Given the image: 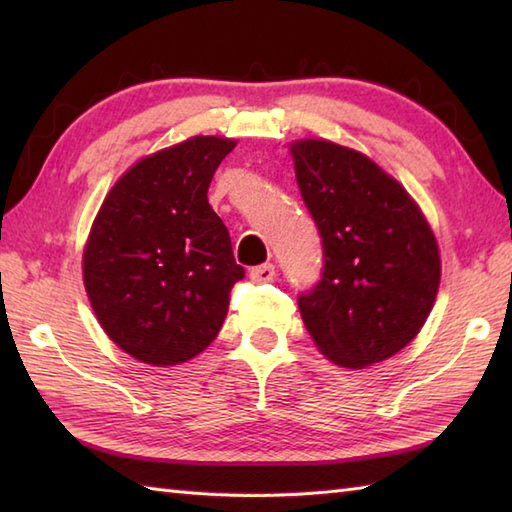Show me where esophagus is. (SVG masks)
<instances>
[{"mask_svg":"<svg viewBox=\"0 0 512 512\" xmlns=\"http://www.w3.org/2000/svg\"><path fill=\"white\" fill-rule=\"evenodd\" d=\"M250 279H253L255 284H266V281H273L275 279V266L273 264H262V266L250 268Z\"/></svg>","mask_w":512,"mask_h":512,"instance_id":"34e87169","label":"esophagus"}]
</instances>
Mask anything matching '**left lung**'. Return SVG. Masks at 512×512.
I'll return each instance as SVG.
<instances>
[{
    "label": "left lung",
    "instance_id": "obj_1",
    "mask_svg": "<svg viewBox=\"0 0 512 512\" xmlns=\"http://www.w3.org/2000/svg\"><path fill=\"white\" fill-rule=\"evenodd\" d=\"M290 151L323 246L319 284L299 295L301 319L336 365L385 361L420 332L436 301V237L374 160L330 140H297Z\"/></svg>",
    "mask_w": 512,
    "mask_h": 512
}]
</instances>
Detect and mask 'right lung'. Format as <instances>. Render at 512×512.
Segmentation results:
<instances>
[{
    "label": "right lung",
    "instance_id": "1",
    "mask_svg": "<svg viewBox=\"0 0 512 512\" xmlns=\"http://www.w3.org/2000/svg\"><path fill=\"white\" fill-rule=\"evenodd\" d=\"M235 140L193 136L118 180L92 224L83 281L107 336L136 361L167 367L213 343L244 277L209 184Z\"/></svg>",
    "mask_w": 512,
    "mask_h": 512
}]
</instances>
